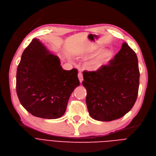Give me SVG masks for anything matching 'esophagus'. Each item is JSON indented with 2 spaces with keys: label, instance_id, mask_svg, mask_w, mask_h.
<instances>
[{
  "label": "esophagus",
  "instance_id": "esophagus-1",
  "mask_svg": "<svg viewBox=\"0 0 156 156\" xmlns=\"http://www.w3.org/2000/svg\"><path fill=\"white\" fill-rule=\"evenodd\" d=\"M78 77L79 78V80H80V82L81 83L83 80V74L81 72H79L78 74Z\"/></svg>",
  "mask_w": 156,
  "mask_h": 156
}]
</instances>
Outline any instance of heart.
I'll return each mask as SVG.
<instances>
[{
    "mask_svg": "<svg viewBox=\"0 0 156 156\" xmlns=\"http://www.w3.org/2000/svg\"><path fill=\"white\" fill-rule=\"evenodd\" d=\"M97 48L94 47L88 51V54L93 55L97 51ZM112 56V52L109 49H104L98 53L88 64V69L91 71H96L100 69L104 65L107 64Z\"/></svg>",
    "mask_w": 156,
    "mask_h": 156,
    "instance_id": "1",
    "label": "heart"
}]
</instances>
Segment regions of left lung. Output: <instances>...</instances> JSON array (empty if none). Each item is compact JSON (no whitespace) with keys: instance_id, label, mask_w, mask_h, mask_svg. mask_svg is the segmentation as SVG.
Segmentation results:
<instances>
[{"instance_id":"left-lung-1","label":"left lung","mask_w":156,"mask_h":156,"mask_svg":"<svg viewBox=\"0 0 156 156\" xmlns=\"http://www.w3.org/2000/svg\"><path fill=\"white\" fill-rule=\"evenodd\" d=\"M86 103L90 116L98 121L119 119L134 105L138 92L137 56L124 42L109 64L96 71L83 73Z\"/></svg>"}]
</instances>
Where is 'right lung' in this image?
Masks as SVG:
<instances>
[{
	"instance_id": "add662e5",
	"label": "right lung",
	"mask_w": 156,
	"mask_h": 156,
	"mask_svg": "<svg viewBox=\"0 0 156 156\" xmlns=\"http://www.w3.org/2000/svg\"><path fill=\"white\" fill-rule=\"evenodd\" d=\"M79 85L76 69H63L58 57L38 39L32 40L23 52L16 73V92L24 109L36 117L59 118Z\"/></svg>"
}]
</instances>
